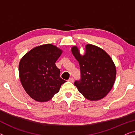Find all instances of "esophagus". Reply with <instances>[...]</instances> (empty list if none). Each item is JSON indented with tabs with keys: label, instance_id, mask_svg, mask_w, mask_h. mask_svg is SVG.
I'll use <instances>...</instances> for the list:
<instances>
[{
	"label": "esophagus",
	"instance_id": "34e87169",
	"mask_svg": "<svg viewBox=\"0 0 135 135\" xmlns=\"http://www.w3.org/2000/svg\"><path fill=\"white\" fill-rule=\"evenodd\" d=\"M68 81H69V82H74V79L73 78V77H71V78H70L69 80H68Z\"/></svg>",
	"mask_w": 135,
	"mask_h": 135
}]
</instances>
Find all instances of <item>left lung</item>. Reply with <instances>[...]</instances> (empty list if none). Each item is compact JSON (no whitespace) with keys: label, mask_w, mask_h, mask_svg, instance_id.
<instances>
[{"label":"left lung","mask_w":135,"mask_h":135,"mask_svg":"<svg viewBox=\"0 0 135 135\" xmlns=\"http://www.w3.org/2000/svg\"><path fill=\"white\" fill-rule=\"evenodd\" d=\"M71 51L80 65L81 79L74 85L90 101H98L108 95L115 82L116 68L110 56L101 48L86 44L85 53H80L77 46Z\"/></svg>","instance_id":"1"}]
</instances>
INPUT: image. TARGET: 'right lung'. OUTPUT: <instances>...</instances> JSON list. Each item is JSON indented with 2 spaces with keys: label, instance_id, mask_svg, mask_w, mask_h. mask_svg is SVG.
<instances>
[{
  "label": "right lung",
  "instance_id": "1",
  "mask_svg": "<svg viewBox=\"0 0 135 135\" xmlns=\"http://www.w3.org/2000/svg\"><path fill=\"white\" fill-rule=\"evenodd\" d=\"M62 53L60 48L48 44L33 48L20 60L19 75L22 86L36 101H49L66 82L60 77V71L55 64Z\"/></svg>",
  "mask_w": 135,
  "mask_h": 135
}]
</instances>
